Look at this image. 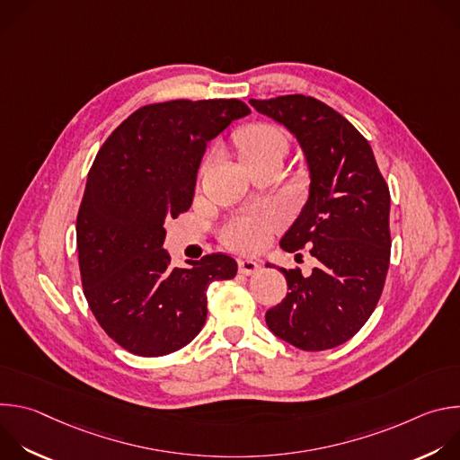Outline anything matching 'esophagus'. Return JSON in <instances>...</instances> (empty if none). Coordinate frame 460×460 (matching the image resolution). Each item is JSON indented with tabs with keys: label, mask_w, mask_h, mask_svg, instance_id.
<instances>
[{
	"label": "esophagus",
	"mask_w": 460,
	"mask_h": 460,
	"mask_svg": "<svg viewBox=\"0 0 460 460\" xmlns=\"http://www.w3.org/2000/svg\"><path fill=\"white\" fill-rule=\"evenodd\" d=\"M258 270H260V264L258 261H254V260H249V258H243V260H238V271L242 273V275H254V273H258Z\"/></svg>",
	"instance_id": "1"
}]
</instances>
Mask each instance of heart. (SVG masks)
<instances>
[{
	"mask_svg": "<svg viewBox=\"0 0 460 460\" xmlns=\"http://www.w3.org/2000/svg\"><path fill=\"white\" fill-rule=\"evenodd\" d=\"M236 146L243 164H252L264 158H282L288 151V142L280 130L268 123H251L236 135ZM280 213L273 208H260L227 224L224 240L238 251H256L264 245L270 234L280 226Z\"/></svg>",
	"mask_w": 460,
	"mask_h": 460,
	"instance_id": "obj_1",
	"label": "heart"
}]
</instances>
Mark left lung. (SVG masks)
<instances>
[{
    "label": "left lung",
    "mask_w": 460,
    "mask_h": 460,
    "mask_svg": "<svg viewBox=\"0 0 460 460\" xmlns=\"http://www.w3.org/2000/svg\"><path fill=\"white\" fill-rule=\"evenodd\" d=\"M249 103L296 138L309 171V196L280 240L284 251L309 247V277L284 270L289 293L266 313L270 330L304 351L349 341L382 295L389 268V189L367 140L325 103L289 94Z\"/></svg>",
    "instance_id": "left-lung-1"
}]
</instances>
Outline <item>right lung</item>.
<instances>
[{"label": "right lung", "mask_w": 460, "mask_h": 460, "mask_svg": "<svg viewBox=\"0 0 460 460\" xmlns=\"http://www.w3.org/2000/svg\"><path fill=\"white\" fill-rule=\"evenodd\" d=\"M249 112L240 100L146 105L96 155L76 220L80 273L98 323L128 353L187 346L206 323L209 284L236 275L220 252L171 268L164 226L190 208L208 144Z\"/></svg>", "instance_id": "obj_1"}]
</instances>
